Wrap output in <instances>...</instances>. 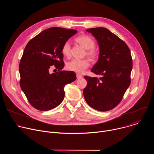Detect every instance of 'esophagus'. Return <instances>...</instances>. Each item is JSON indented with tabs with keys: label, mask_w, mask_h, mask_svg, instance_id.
I'll return each mask as SVG.
<instances>
[{
	"label": "esophagus",
	"mask_w": 154,
	"mask_h": 154,
	"mask_svg": "<svg viewBox=\"0 0 154 154\" xmlns=\"http://www.w3.org/2000/svg\"><path fill=\"white\" fill-rule=\"evenodd\" d=\"M76 77H77V79H81V78H82V75H81V74H76Z\"/></svg>",
	"instance_id": "1"
}]
</instances>
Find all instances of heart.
Returning a JSON list of instances; mask_svg holds the SVG:
<instances>
[{
  "label": "heart",
  "mask_w": 154,
  "mask_h": 154,
  "mask_svg": "<svg viewBox=\"0 0 154 154\" xmlns=\"http://www.w3.org/2000/svg\"><path fill=\"white\" fill-rule=\"evenodd\" d=\"M76 41L87 49L86 55L91 58H95L97 56V51L94 48L95 42L90 36L82 35L75 38ZM61 53L66 57H69L71 53V43L69 41H66L62 46ZM90 63L88 59H72L66 64L68 70L77 73H82L89 67Z\"/></svg>",
  "instance_id": "heart-1"
}]
</instances>
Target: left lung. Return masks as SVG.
<instances>
[{"label":"left lung","mask_w":154,"mask_h":154,"mask_svg":"<svg viewBox=\"0 0 154 154\" xmlns=\"http://www.w3.org/2000/svg\"><path fill=\"white\" fill-rule=\"evenodd\" d=\"M97 39L99 57L91 72L101 77L85 76L83 90L86 103L100 112L116 107L121 101L131 82L132 58L126 43L103 27L87 29Z\"/></svg>","instance_id":"obj_1"}]
</instances>
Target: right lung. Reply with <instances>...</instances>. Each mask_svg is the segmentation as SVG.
<instances>
[{"label": "right lung", "instance_id": "right-lung-1", "mask_svg": "<svg viewBox=\"0 0 154 154\" xmlns=\"http://www.w3.org/2000/svg\"><path fill=\"white\" fill-rule=\"evenodd\" d=\"M77 32L51 27L41 32L26 45L19 66V83L35 108L48 111L59 105L64 97V86L76 80L74 72L62 71L64 63L61 48ZM52 68L58 72L52 73Z\"/></svg>", "mask_w": 154, "mask_h": 154}]
</instances>
